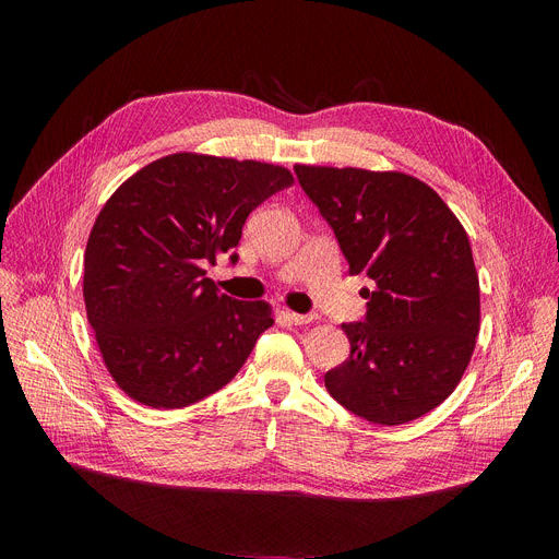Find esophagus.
Wrapping results in <instances>:
<instances>
[{
    "label": "esophagus",
    "instance_id": "1",
    "mask_svg": "<svg viewBox=\"0 0 559 559\" xmlns=\"http://www.w3.org/2000/svg\"><path fill=\"white\" fill-rule=\"evenodd\" d=\"M285 317L292 321L295 326H304V324H310V321L314 319V314H299V312H285Z\"/></svg>",
    "mask_w": 559,
    "mask_h": 559
}]
</instances>
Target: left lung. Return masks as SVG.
Returning <instances> with one entry per match:
<instances>
[{"mask_svg": "<svg viewBox=\"0 0 559 559\" xmlns=\"http://www.w3.org/2000/svg\"><path fill=\"white\" fill-rule=\"evenodd\" d=\"M335 230L348 274H367L365 321L342 324L350 356L324 376L350 413L399 426L453 394L480 331V285L460 219L403 171L295 165Z\"/></svg>", "mask_w": 559, "mask_h": 559, "instance_id": "obj_1", "label": "left lung"}]
</instances>
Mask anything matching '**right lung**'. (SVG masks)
<instances>
[{
    "label": "right lung",
    "mask_w": 559,
    "mask_h": 559,
    "mask_svg": "<svg viewBox=\"0 0 559 559\" xmlns=\"http://www.w3.org/2000/svg\"><path fill=\"white\" fill-rule=\"evenodd\" d=\"M292 183L281 165L181 152L112 192L87 238L83 301L117 388L174 409L230 383L274 317L270 304L219 295L205 264Z\"/></svg>",
    "instance_id": "right-lung-1"
}]
</instances>
